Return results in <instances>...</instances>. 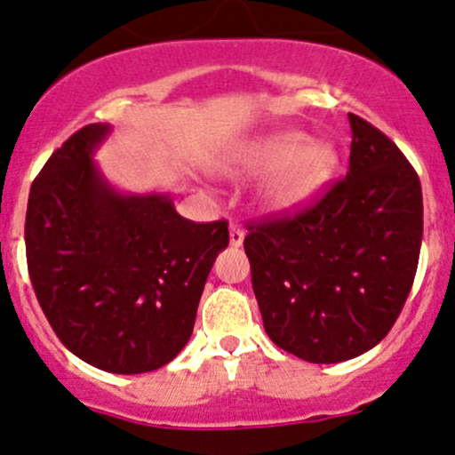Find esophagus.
<instances>
[{
  "instance_id": "1",
  "label": "esophagus",
  "mask_w": 455,
  "mask_h": 455,
  "mask_svg": "<svg viewBox=\"0 0 455 455\" xmlns=\"http://www.w3.org/2000/svg\"><path fill=\"white\" fill-rule=\"evenodd\" d=\"M243 228L237 227V224H231V228H228V242H231L233 248H239V245L243 243Z\"/></svg>"
}]
</instances>
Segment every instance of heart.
I'll list each match as a JSON object with an SVG mask.
<instances>
[{
	"instance_id": "1",
	"label": "heart",
	"mask_w": 455,
	"mask_h": 455,
	"mask_svg": "<svg viewBox=\"0 0 455 455\" xmlns=\"http://www.w3.org/2000/svg\"><path fill=\"white\" fill-rule=\"evenodd\" d=\"M338 149L323 139H310L301 130H275L248 145L235 171L263 175L260 201L271 212L299 210L310 203L338 169Z\"/></svg>"
}]
</instances>
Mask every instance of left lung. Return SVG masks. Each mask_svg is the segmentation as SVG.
I'll list each match as a JSON object with an SVG mask.
<instances>
[{
    "label": "left lung",
    "instance_id": "8db88e82",
    "mask_svg": "<svg viewBox=\"0 0 455 455\" xmlns=\"http://www.w3.org/2000/svg\"><path fill=\"white\" fill-rule=\"evenodd\" d=\"M348 122L347 177L293 218L250 224L243 239L265 331L312 363L347 362L387 336L424 235L415 169L372 124Z\"/></svg>",
    "mask_w": 455,
    "mask_h": 455
}]
</instances>
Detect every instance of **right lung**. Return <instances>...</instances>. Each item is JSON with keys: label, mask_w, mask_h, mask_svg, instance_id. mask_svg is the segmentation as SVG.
I'll return each mask as SVG.
<instances>
[{"label": "right lung", "mask_w": 455, "mask_h": 455, "mask_svg": "<svg viewBox=\"0 0 455 455\" xmlns=\"http://www.w3.org/2000/svg\"><path fill=\"white\" fill-rule=\"evenodd\" d=\"M108 134V124L81 128L31 184L28 269L68 351L107 372L140 374L190 340L228 227L186 220L171 195L115 190L93 160Z\"/></svg>", "instance_id": "add662e5"}]
</instances>
